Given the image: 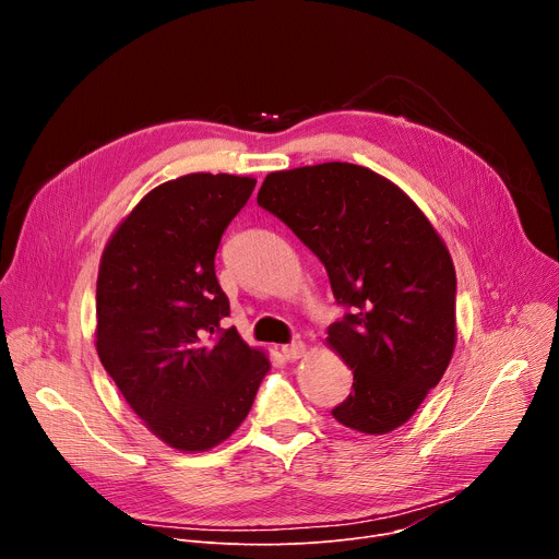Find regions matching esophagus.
<instances>
[{
	"instance_id": "34e87169",
	"label": "esophagus",
	"mask_w": 559,
	"mask_h": 559,
	"mask_svg": "<svg viewBox=\"0 0 559 559\" xmlns=\"http://www.w3.org/2000/svg\"><path fill=\"white\" fill-rule=\"evenodd\" d=\"M305 343L302 341H294V343H289V345H283V356L287 358V360H296V358H300V356H305Z\"/></svg>"
}]
</instances>
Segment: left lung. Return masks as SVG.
I'll use <instances>...</instances> for the list:
<instances>
[{
    "label": "left lung",
    "instance_id": "obj_1",
    "mask_svg": "<svg viewBox=\"0 0 559 559\" xmlns=\"http://www.w3.org/2000/svg\"><path fill=\"white\" fill-rule=\"evenodd\" d=\"M257 201L321 259L347 307L328 345L354 384L332 416L369 436L405 425L455 349V270L440 234L401 188L354 164L272 173Z\"/></svg>",
    "mask_w": 559,
    "mask_h": 559
}]
</instances>
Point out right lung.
Segmentation results:
<instances>
[{"instance_id":"right-lung-1","label":"right lung","mask_w":559,"mask_h":559,"mask_svg":"<svg viewBox=\"0 0 559 559\" xmlns=\"http://www.w3.org/2000/svg\"><path fill=\"white\" fill-rule=\"evenodd\" d=\"M257 179L194 173L147 192L102 254L95 345L145 427L179 451L227 440L270 371L263 349L223 330L214 257Z\"/></svg>"}]
</instances>
